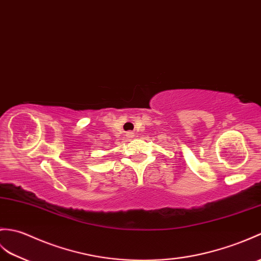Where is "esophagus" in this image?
I'll use <instances>...</instances> for the list:
<instances>
[{"label":"esophagus","instance_id":"34e87169","mask_svg":"<svg viewBox=\"0 0 261 261\" xmlns=\"http://www.w3.org/2000/svg\"><path fill=\"white\" fill-rule=\"evenodd\" d=\"M126 137H128V138H133V133L132 132H128V133H126Z\"/></svg>","mask_w":261,"mask_h":261}]
</instances>
